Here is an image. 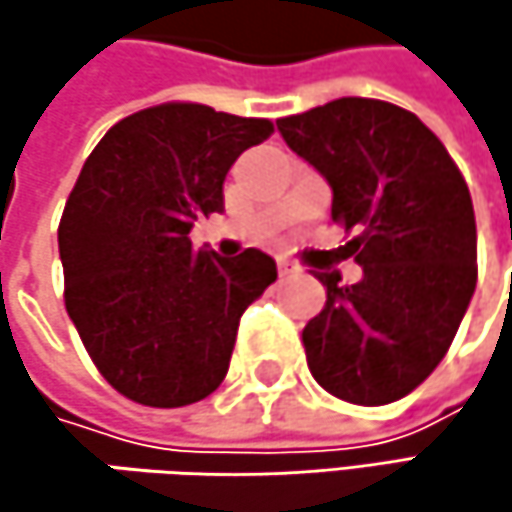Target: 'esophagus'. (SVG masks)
<instances>
[{
  "label": "esophagus",
  "instance_id": "obj_1",
  "mask_svg": "<svg viewBox=\"0 0 512 512\" xmlns=\"http://www.w3.org/2000/svg\"><path fill=\"white\" fill-rule=\"evenodd\" d=\"M278 272L281 275H290V272H299V266L293 260H287V257H278Z\"/></svg>",
  "mask_w": 512,
  "mask_h": 512
}]
</instances>
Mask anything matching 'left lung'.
I'll list each match as a JSON object with an SVG mask.
<instances>
[{
  "label": "left lung",
  "instance_id": "1",
  "mask_svg": "<svg viewBox=\"0 0 512 512\" xmlns=\"http://www.w3.org/2000/svg\"><path fill=\"white\" fill-rule=\"evenodd\" d=\"M293 154L332 186V219L361 281L317 272L323 311L302 329L311 376L335 397L382 406L445 358L477 284L474 207L457 162L418 115L341 97L278 118Z\"/></svg>",
  "mask_w": 512,
  "mask_h": 512
}]
</instances>
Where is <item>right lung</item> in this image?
<instances>
[{"instance_id":"right-lung-1","label":"right lung","mask_w":512,"mask_h":512,"mask_svg":"<svg viewBox=\"0 0 512 512\" xmlns=\"http://www.w3.org/2000/svg\"><path fill=\"white\" fill-rule=\"evenodd\" d=\"M272 121L162 103L118 121L85 159L58 222L67 314L103 379L177 409L213 394L243 311L278 278L257 249L195 252L198 216L222 213L237 156Z\"/></svg>"}]
</instances>
